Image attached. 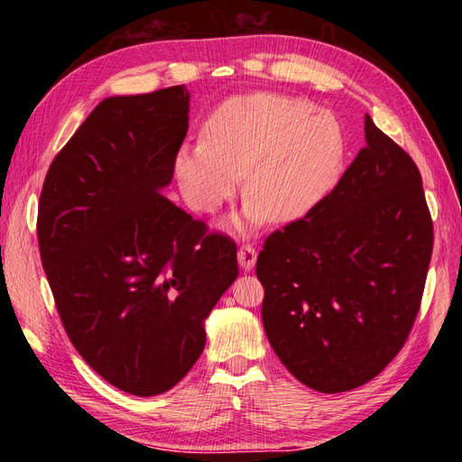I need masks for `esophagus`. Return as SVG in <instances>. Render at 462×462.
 <instances>
[{
  "mask_svg": "<svg viewBox=\"0 0 462 462\" xmlns=\"http://www.w3.org/2000/svg\"><path fill=\"white\" fill-rule=\"evenodd\" d=\"M236 256H239V263H241L243 270H253L258 254H256V248L253 245L243 243L239 246V253H236Z\"/></svg>",
  "mask_w": 462,
  "mask_h": 462,
  "instance_id": "34e87169",
  "label": "esophagus"
}]
</instances>
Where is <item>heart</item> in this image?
Returning <instances> with one entry per match:
<instances>
[{
    "mask_svg": "<svg viewBox=\"0 0 462 462\" xmlns=\"http://www.w3.org/2000/svg\"><path fill=\"white\" fill-rule=\"evenodd\" d=\"M343 133L331 116L282 94H250L221 104L204 125V141L187 143L173 160L187 200L216 212L239 189L250 197L246 223L265 212L273 221L295 219L324 197L339 175Z\"/></svg>",
    "mask_w": 462,
    "mask_h": 462,
    "instance_id": "heart-1",
    "label": "heart"
}]
</instances>
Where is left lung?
Wrapping results in <instances>:
<instances>
[{
	"label": "left lung",
	"instance_id": "1",
	"mask_svg": "<svg viewBox=\"0 0 462 462\" xmlns=\"http://www.w3.org/2000/svg\"><path fill=\"white\" fill-rule=\"evenodd\" d=\"M366 146L309 214L258 254L262 321L283 366L319 393L365 385L420 310L433 223L412 158L365 117Z\"/></svg>",
	"mask_w": 462,
	"mask_h": 462
}]
</instances>
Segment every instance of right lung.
I'll return each mask as SVG.
<instances>
[{
	"label": "right lung",
	"mask_w": 462,
	"mask_h": 462,
	"mask_svg": "<svg viewBox=\"0 0 462 462\" xmlns=\"http://www.w3.org/2000/svg\"><path fill=\"white\" fill-rule=\"evenodd\" d=\"M189 90L114 96L53 158L38 246L61 324L106 382L138 397L177 385L204 319L239 275L236 245L167 200Z\"/></svg>",
	"instance_id": "right-lung-1"
}]
</instances>
